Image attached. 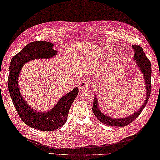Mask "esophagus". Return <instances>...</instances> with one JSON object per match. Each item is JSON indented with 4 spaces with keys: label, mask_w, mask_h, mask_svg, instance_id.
<instances>
[{
    "label": "esophagus",
    "mask_w": 160,
    "mask_h": 160,
    "mask_svg": "<svg viewBox=\"0 0 160 160\" xmlns=\"http://www.w3.org/2000/svg\"><path fill=\"white\" fill-rule=\"evenodd\" d=\"M90 86V82L87 80H82L79 83V88L81 90H84L86 89V88H89Z\"/></svg>",
    "instance_id": "1"
}]
</instances>
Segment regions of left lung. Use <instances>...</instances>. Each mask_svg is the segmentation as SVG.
I'll use <instances>...</instances> for the list:
<instances>
[{
    "label": "left lung",
    "instance_id": "8db88e82",
    "mask_svg": "<svg viewBox=\"0 0 160 160\" xmlns=\"http://www.w3.org/2000/svg\"><path fill=\"white\" fill-rule=\"evenodd\" d=\"M132 48L135 50V56L134 59H135L136 63L138 66L140 67V70L142 71V73L144 75V78L146 84V98L145 101L144 102L143 105L141 107L139 111L135 112L134 114L129 117L125 118H120V119H115L111 118L109 116L104 115L103 112L100 111L98 109V105L97 98H94L92 111L95 115V116L97 118L98 120L105 125H108L110 126H117V127H124L126 125H129L130 123L135 120L137 118L140 116V114L142 112V110L145 108L147 103H148V99L150 98L151 93V74H152V68H151V63L150 61L148 59V57H146L145 52H144L142 48L140 45L134 44L132 45Z\"/></svg>",
    "mask_w": 160,
    "mask_h": 160
}]
</instances>
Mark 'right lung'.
Instances as JSON below:
<instances>
[{
	"label": "right lung",
	"mask_w": 160,
	"mask_h": 160,
	"mask_svg": "<svg viewBox=\"0 0 160 160\" xmlns=\"http://www.w3.org/2000/svg\"><path fill=\"white\" fill-rule=\"evenodd\" d=\"M52 47L53 44L45 41L32 42L27 44L12 58L8 78V91L18 116L28 126L42 131H52L64 125L70 107L78 93V88L76 87L63 96L55 107L47 112H37L30 108L20 93L18 76L23 64L32 59L54 56L57 50L52 49Z\"/></svg>",
	"instance_id": "right-lung-1"
}]
</instances>
